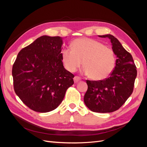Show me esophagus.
I'll return each instance as SVG.
<instances>
[{"label": "esophagus", "mask_w": 147, "mask_h": 147, "mask_svg": "<svg viewBox=\"0 0 147 147\" xmlns=\"http://www.w3.org/2000/svg\"><path fill=\"white\" fill-rule=\"evenodd\" d=\"M74 82H75V83H78L79 81L81 80V78L78 77V76H75V77L74 78Z\"/></svg>", "instance_id": "34e87169"}]
</instances>
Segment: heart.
I'll return each instance as SVG.
<instances>
[{"instance_id": "1", "label": "heart", "mask_w": 147, "mask_h": 147, "mask_svg": "<svg viewBox=\"0 0 147 147\" xmlns=\"http://www.w3.org/2000/svg\"><path fill=\"white\" fill-rule=\"evenodd\" d=\"M71 46L72 49L66 48L61 52L64 65L69 72H75L82 61L83 72L94 80H104L112 72L115 65L112 49L88 38L75 39Z\"/></svg>"}]
</instances>
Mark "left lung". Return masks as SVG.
Masks as SVG:
<instances>
[{
  "label": "left lung",
  "instance_id": "left-lung-1",
  "mask_svg": "<svg viewBox=\"0 0 147 147\" xmlns=\"http://www.w3.org/2000/svg\"><path fill=\"white\" fill-rule=\"evenodd\" d=\"M109 38L117 56L116 65L110 77L99 81L86 80L88 90L84 104L94 112L110 113L119 109L133 92L137 69L132 55L113 35H99Z\"/></svg>",
  "mask_w": 147,
  "mask_h": 147
}]
</instances>
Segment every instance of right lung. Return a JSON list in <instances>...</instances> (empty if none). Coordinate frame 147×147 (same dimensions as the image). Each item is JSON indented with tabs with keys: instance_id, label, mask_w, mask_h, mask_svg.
<instances>
[{
	"instance_id": "obj_1",
	"label": "right lung",
	"mask_w": 147,
	"mask_h": 147,
	"mask_svg": "<svg viewBox=\"0 0 147 147\" xmlns=\"http://www.w3.org/2000/svg\"><path fill=\"white\" fill-rule=\"evenodd\" d=\"M61 37L43 35L22 49L12 68L16 95L29 109L46 113L56 109L74 75L63 65Z\"/></svg>"
}]
</instances>
